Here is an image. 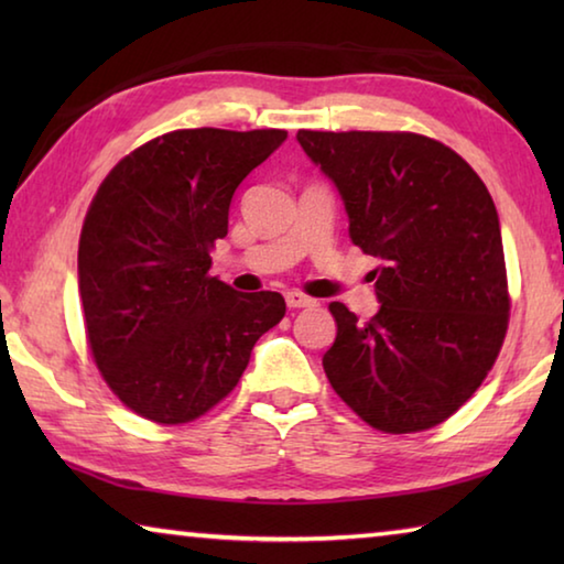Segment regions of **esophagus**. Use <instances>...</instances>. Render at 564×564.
<instances>
[{
  "label": "esophagus",
  "instance_id": "1",
  "mask_svg": "<svg viewBox=\"0 0 564 564\" xmlns=\"http://www.w3.org/2000/svg\"><path fill=\"white\" fill-rule=\"evenodd\" d=\"M285 303H289V308H311V305H316V299L299 291H289L285 293Z\"/></svg>",
  "mask_w": 564,
  "mask_h": 564
}]
</instances>
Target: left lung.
<instances>
[{
  "mask_svg": "<svg viewBox=\"0 0 564 564\" xmlns=\"http://www.w3.org/2000/svg\"><path fill=\"white\" fill-rule=\"evenodd\" d=\"M338 188L380 308L360 323L330 303V386L383 433L451 417L492 368L508 330V275L490 191L463 156L408 131H299Z\"/></svg>",
  "mask_w": 564,
  "mask_h": 564,
  "instance_id": "left-lung-1",
  "label": "left lung"
}]
</instances>
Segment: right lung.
Returning <instances> with one entry per match:
<instances>
[{
    "instance_id": "right-lung-1",
    "label": "right lung",
    "mask_w": 564,
    "mask_h": 564,
    "mask_svg": "<svg viewBox=\"0 0 564 564\" xmlns=\"http://www.w3.org/2000/svg\"><path fill=\"white\" fill-rule=\"evenodd\" d=\"M281 129H181L121 159L79 238V295L91 356L119 400L154 423H188L241 380L285 316L281 293H238L208 275L241 181Z\"/></svg>"
}]
</instances>
